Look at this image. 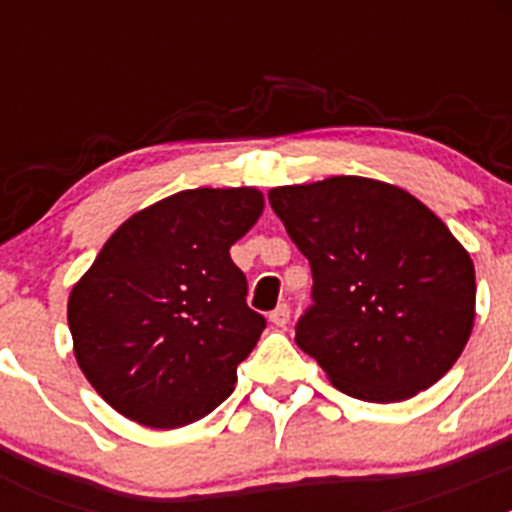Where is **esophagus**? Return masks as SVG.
Listing matches in <instances>:
<instances>
[{
	"instance_id": "1",
	"label": "esophagus",
	"mask_w": 512,
	"mask_h": 512,
	"mask_svg": "<svg viewBox=\"0 0 512 512\" xmlns=\"http://www.w3.org/2000/svg\"><path fill=\"white\" fill-rule=\"evenodd\" d=\"M269 320H271V325H277V328H284V325L289 323V307L287 305H279L277 310L271 312Z\"/></svg>"
}]
</instances>
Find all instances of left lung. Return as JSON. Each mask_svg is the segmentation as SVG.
Segmentation results:
<instances>
[{"mask_svg": "<svg viewBox=\"0 0 512 512\" xmlns=\"http://www.w3.org/2000/svg\"><path fill=\"white\" fill-rule=\"evenodd\" d=\"M269 202L315 282L295 343L336 390L402 402L449 372L472 336L477 282L436 212L366 176L274 187Z\"/></svg>", "mask_w": 512, "mask_h": 512, "instance_id": "1", "label": "left lung"}]
</instances>
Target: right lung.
Returning <instances> with one entry per match:
<instances>
[{
    "label": "right lung",
    "mask_w": 512,
    "mask_h": 512,
    "mask_svg": "<svg viewBox=\"0 0 512 512\" xmlns=\"http://www.w3.org/2000/svg\"><path fill=\"white\" fill-rule=\"evenodd\" d=\"M261 212L256 187L184 189L110 235L69 295L76 364L110 408L171 431L233 392L266 320L230 246Z\"/></svg>",
    "instance_id": "1"
}]
</instances>
